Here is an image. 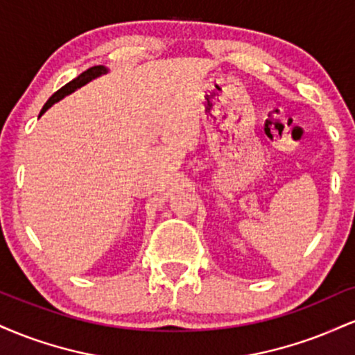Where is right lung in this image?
I'll return each instance as SVG.
<instances>
[{"label": "right lung", "instance_id": "obj_1", "mask_svg": "<svg viewBox=\"0 0 355 355\" xmlns=\"http://www.w3.org/2000/svg\"><path fill=\"white\" fill-rule=\"evenodd\" d=\"M103 73H107V68H105V67H101V64H98V67H92V68H88L87 71H83V73H81L80 76H76V78H75V80H71L70 83H67V85H64V87H61V88L58 89V92H56V93H53V95L50 96V100H48L46 103H44V107L42 108V112H40V115H43V113L46 112V110L50 108L53 103H56V101L63 98L64 95H68V93L75 92L76 88L83 87V85H85V83H88L89 80L96 78V76L103 75Z\"/></svg>", "mask_w": 355, "mask_h": 355}]
</instances>
